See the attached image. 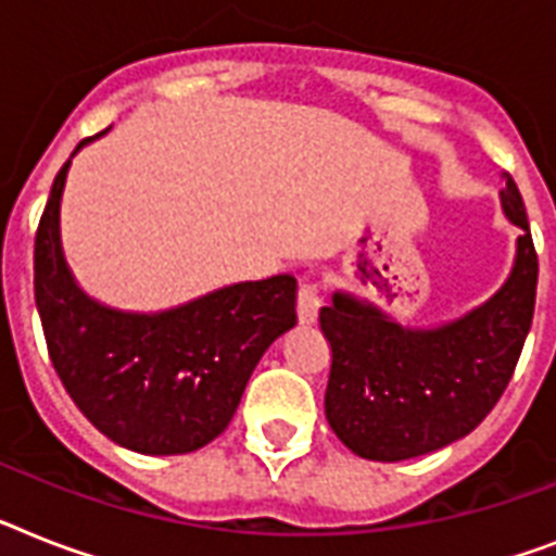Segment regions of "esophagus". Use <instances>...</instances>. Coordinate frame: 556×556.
I'll list each match as a JSON object with an SVG mask.
<instances>
[{
    "label": "esophagus",
    "instance_id": "34e87169",
    "mask_svg": "<svg viewBox=\"0 0 556 556\" xmlns=\"http://www.w3.org/2000/svg\"><path fill=\"white\" fill-rule=\"evenodd\" d=\"M319 293L317 286H311V282H302L300 286V296H296V317H300L302 325L317 323L319 317Z\"/></svg>",
    "mask_w": 556,
    "mask_h": 556
}]
</instances>
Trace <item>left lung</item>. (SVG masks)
I'll return each instance as SVG.
<instances>
[{"label":"left lung","instance_id":"1","mask_svg":"<svg viewBox=\"0 0 556 556\" xmlns=\"http://www.w3.org/2000/svg\"><path fill=\"white\" fill-rule=\"evenodd\" d=\"M500 207L520 228L514 263L489 300L454 319L408 325L351 291L319 311L331 342L325 417L356 457L400 463L463 440L489 417L531 328L536 254L526 205L503 174Z\"/></svg>","mask_w":556,"mask_h":556}]
</instances>
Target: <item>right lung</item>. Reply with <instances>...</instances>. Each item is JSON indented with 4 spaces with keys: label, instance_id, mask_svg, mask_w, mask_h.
I'll list each match as a JSON object with an SVG mask.
<instances>
[{
    "label": "right lung",
    "instance_id": "add662e5",
    "mask_svg": "<svg viewBox=\"0 0 556 556\" xmlns=\"http://www.w3.org/2000/svg\"><path fill=\"white\" fill-rule=\"evenodd\" d=\"M83 139L76 153L93 139ZM53 179L34 248V291L59 380L111 442L148 457L191 454L223 434L270 342L296 325L291 274L233 282L165 311L90 296L67 265Z\"/></svg>",
    "mask_w": 556,
    "mask_h": 556
}]
</instances>
